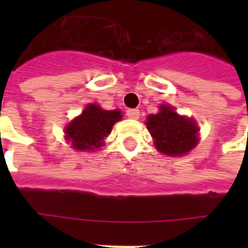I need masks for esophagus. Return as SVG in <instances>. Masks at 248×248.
<instances>
[{
	"instance_id": "esophagus-1",
	"label": "esophagus",
	"mask_w": 248,
	"mask_h": 248,
	"mask_svg": "<svg viewBox=\"0 0 248 248\" xmlns=\"http://www.w3.org/2000/svg\"><path fill=\"white\" fill-rule=\"evenodd\" d=\"M126 115L131 119H138L140 118V110L138 108H130L126 111Z\"/></svg>"
}]
</instances>
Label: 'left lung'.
Masks as SVG:
<instances>
[{"label": "left lung", "instance_id": "obj_1", "mask_svg": "<svg viewBox=\"0 0 248 248\" xmlns=\"http://www.w3.org/2000/svg\"><path fill=\"white\" fill-rule=\"evenodd\" d=\"M156 150L165 155H185L198 145L197 122L179 115L169 105H162L159 113L150 114L146 121Z\"/></svg>", "mask_w": 248, "mask_h": 248}]
</instances>
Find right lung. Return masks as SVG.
Returning a JSON list of instances; mask_svg holds the SVG:
<instances>
[{
  "mask_svg": "<svg viewBox=\"0 0 248 248\" xmlns=\"http://www.w3.org/2000/svg\"><path fill=\"white\" fill-rule=\"evenodd\" d=\"M122 119L119 110H103L99 105H87L81 115L65 127L66 140L74 150L95 151L105 145L115 122Z\"/></svg>",
  "mask_w": 248,
  "mask_h": 248,
  "instance_id": "right-lung-1",
  "label": "right lung"
}]
</instances>
